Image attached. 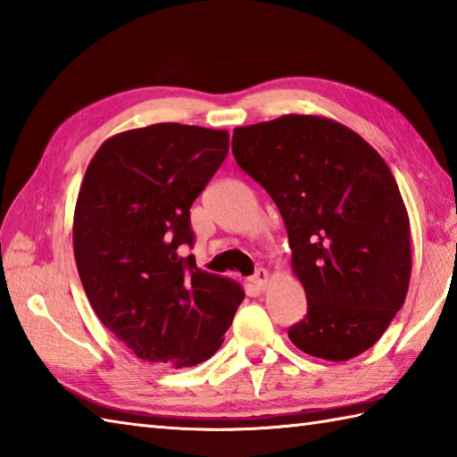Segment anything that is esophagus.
<instances>
[{"label": "esophagus", "instance_id": "esophagus-1", "mask_svg": "<svg viewBox=\"0 0 457 457\" xmlns=\"http://www.w3.org/2000/svg\"><path fill=\"white\" fill-rule=\"evenodd\" d=\"M249 283L255 287V290H265L269 283V270L267 269H257L255 275L249 277Z\"/></svg>", "mask_w": 457, "mask_h": 457}]
</instances>
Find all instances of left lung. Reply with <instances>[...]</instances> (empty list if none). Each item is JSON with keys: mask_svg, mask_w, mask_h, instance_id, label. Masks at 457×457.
I'll return each instance as SVG.
<instances>
[{"mask_svg": "<svg viewBox=\"0 0 457 457\" xmlns=\"http://www.w3.org/2000/svg\"><path fill=\"white\" fill-rule=\"evenodd\" d=\"M231 151L285 221L308 303L290 342L328 361L375 345L412 269L409 213L381 154L342 123L296 113L236 128Z\"/></svg>", "mask_w": 457, "mask_h": 457, "instance_id": "left-lung-1", "label": "left lung"}]
</instances>
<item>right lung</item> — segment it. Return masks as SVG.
Here are the masks:
<instances>
[{
  "instance_id": "obj_1",
  "label": "right lung",
  "mask_w": 457,
  "mask_h": 457,
  "mask_svg": "<svg viewBox=\"0 0 457 457\" xmlns=\"http://www.w3.org/2000/svg\"><path fill=\"white\" fill-rule=\"evenodd\" d=\"M229 133L154 123L113 135L86 169L72 244L96 316L139 359L192 367L218 352L245 298L196 267L190 206L216 174Z\"/></svg>"
}]
</instances>
